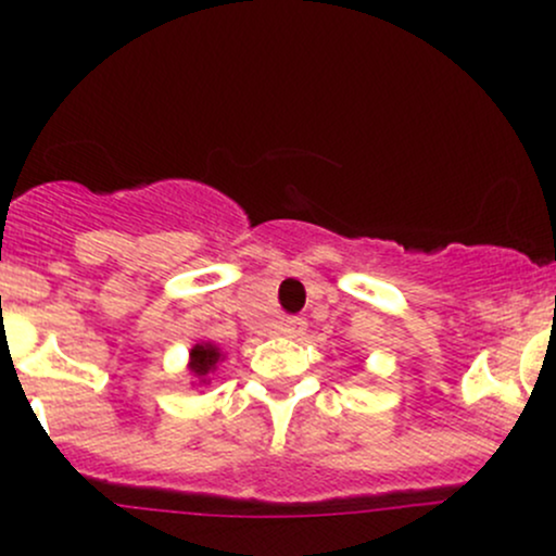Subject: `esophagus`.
Instances as JSON below:
<instances>
[{"mask_svg":"<svg viewBox=\"0 0 556 556\" xmlns=\"http://www.w3.org/2000/svg\"><path fill=\"white\" fill-rule=\"evenodd\" d=\"M279 334H285V337H292V340H295V337H300L305 331V321L303 318H298V316H287V318H282V321H279Z\"/></svg>","mask_w":556,"mask_h":556,"instance_id":"obj_1","label":"esophagus"}]
</instances>
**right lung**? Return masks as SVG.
Wrapping results in <instances>:
<instances>
[{
	"mask_svg": "<svg viewBox=\"0 0 556 556\" xmlns=\"http://www.w3.org/2000/svg\"><path fill=\"white\" fill-rule=\"evenodd\" d=\"M225 361V353H222L219 344H214L212 340H201L195 342L193 348H190V355H188V374H190V387H206L208 376H212L216 368H219V363Z\"/></svg>",
	"mask_w": 556,
	"mask_h": 556,
	"instance_id": "right-lung-1",
	"label": "right lung"
}]
</instances>
